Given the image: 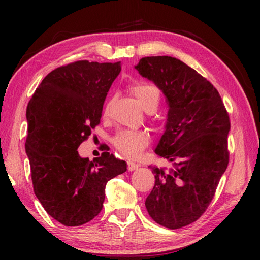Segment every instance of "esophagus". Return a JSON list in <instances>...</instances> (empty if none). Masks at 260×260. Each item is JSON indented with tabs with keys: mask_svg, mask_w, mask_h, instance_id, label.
Instances as JSON below:
<instances>
[{
	"mask_svg": "<svg viewBox=\"0 0 260 260\" xmlns=\"http://www.w3.org/2000/svg\"><path fill=\"white\" fill-rule=\"evenodd\" d=\"M139 167H140V165H139V164H136V163H134V162H131V161L127 162V170L131 171V172H132V171L136 170V169L139 168Z\"/></svg>",
	"mask_w": 260,
	"mask_h": 260,
	"instance_id": "34e87169",
	"label": "esophagus"
}]
</instances>
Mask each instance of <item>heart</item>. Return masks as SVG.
I'll use <instances>...</instances> for the list:
<instances>
[{
  "instance_id": "heart-1",
  "label": "heart",
  "mask_w": 260,
  "mask_h": 260,
  "mask_svg": "<svg viewBox=\"0 0 260 260\" xmlns=\"http://www.w3.org/2000/svg\"><path fill=\"white\" fill-rule=\"evenodd\" d=\"M129 90L136 98L143 110L152 113L158 107L161 93L155 86L145 81H135L129 86ZM110 103L105 105L104 113L107 114ZM114 146L121 155L128 158H137L150 144V139L142 131H121L114 137Z\"/></svg>"
}]
</instances>
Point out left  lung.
I'll use <instances>...</instances> for the list:
<instances>
[{
	"label": "left lung",
	"instance_id": "8db88e82",
	"mask_svg": "<svg viewBox=\"0 0 260 260\" xmlns=\"http://www.w3.org/2000/svg\"><path fill=\"white\" fill-rule=\"evenodd\" d=\"M136 70L169 103L165 132L155 148L173 169L150 165L155 184L145 207L154 221L179 229L201 217L229 163V114L214 86L181 60L145 57Z\"/></svg>",
	"mask_w": 260,
	"mask_h": 260
}]
</instances>
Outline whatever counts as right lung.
I'll return each mask as SVG.
<instances>
[{
	"instance_id": "add662e5",
	"label": "right lung",
	"mask_w": 260,
	"mask_h": 260,
	"mask_svg": "<svg viewBox=\"0 0 260 260\" xmlns=\"http://www.w3.org/2000/svg\"><path fill=\"white\" fill-rule=\"evenodd\" d=\"M120 66L88 60L61 66L45 77L27 104L25 152L33 191L47 213L67 227L98 215L106 183L127 170L108 152L89 161L77 151L101 123Z\"/></svg>"
}]
</instances>
